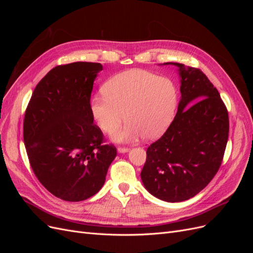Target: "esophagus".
I'll return each mask as SVG.
<instances>
[{
	"instance_id": "obj_1",
	"label": "esophagus",
	"mask_w": 253,
	"mask_h": 253,
	"mask_svg": "<svg viewBox=\"0 0 253 253\" xmlns=\"http://www.w3.org/2000/svg\"><path fill=\"white\" fill-rule=\"evenodd\" d=\"M128 151H129L128 148H122V147H119V148H118V152H119V153H126V152H128Z\"/></svg>"
}]
</instances>
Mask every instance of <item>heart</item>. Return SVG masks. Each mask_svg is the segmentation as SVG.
Returning a JSON list of instances; mask_svg holds the SVG:
<instances>
[{"mask_svg":"<svg viewBox=\"0 0 253 253\" xmlns=\"http://www.w3.org/2000/svg\"><path fill=\"white\" fill-rule=\"evenodd\" d=\"M103 94L91 99V116L103 133L114 132L126 117L127 125L112 135L118 142L162 136L178 104V90L171 79L140 68L113 76L103 85Z\"/></svg>","mask_w":253,"mask_h":253,"instance_id":"obj_1","label":"heart"}]
</instances>
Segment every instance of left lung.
Wrapping results in <instances>:
<instances>
[{
	"instance_id": "1",
	"label": "left lung",
	"mask_w": 253,
	"mask_h": 253,
	"mask_svg": "<svg viewBox=\"0 0 253 253\" xmlns=\"http://www.w3.org/2000/svg\"><path fill=\"white\" fill-rule=\"evenodd\" d=\"M165 64L177 67L181 97L172 124L148 148L140 176L152 195L178 203L200 193L218 171L229 118L216 87L201 70Z\"/></svg>"
}]
</instances>
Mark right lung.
I'll return each instance as SVG.
<instances>
[{
    "instance_id": "add662e5",
    "label": "right lung",
    "mask_w": 253,
    "mask_h": 253,
    "mask_svg": "<svg viewBox=\"0 0 253 253\" xmlns=\"http://www.w3.org/2000/svg\"><path fill=\"white\" fill-rule=\"evenodd\" d=\"M100 63L59 65L38 83L25 112L23 137L37 178L66 202L85 201L105 181L117 155L102 144L94 125L90 94Z\"/></svg>"
}]
</instances>
